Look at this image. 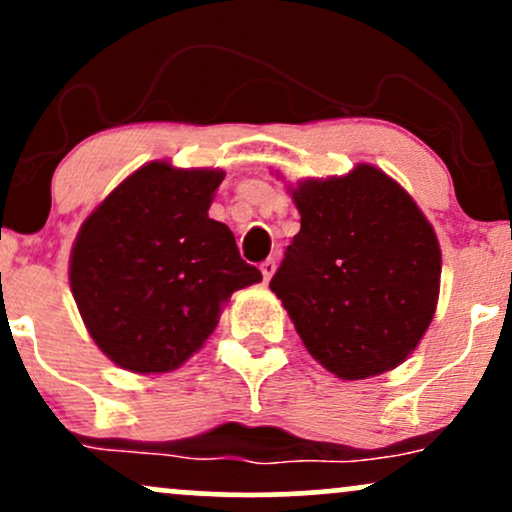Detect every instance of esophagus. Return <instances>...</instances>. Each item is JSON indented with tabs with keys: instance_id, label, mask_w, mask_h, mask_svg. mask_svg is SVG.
<instances>
[{
	"instance_id": "1",
	"label": "esophagus",
	"mask_w": 512,
	"mask_h": 512,
	"mask_svg": "<svg viewBox=\"0 0 512 512\" xmlns=\"http://www.w3.org/2000/svg\"><path fill=\"white\" fill-rule=\"evenodd\" d=\"M260 272H262V276H264V281L272 279L274 272H276V262L272 260V257H269V260H264V262L260 264Z\"/></svg>"
}]
</instances>
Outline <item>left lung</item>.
<instances>
[{
  "label": "left lung",
  "mask_w": 512,
  "mask_h": 512,
  "mask_svg": "<svg viewBox=\"0 0 512 512\" xmlns=\"http://www.w3.org/2000/svg\"><path fill=\"white\" fill-rule=\"evenodd\" d=\"M301 231L269 289L320 366L363 380L399 366L431 325L440 245L424 211L383 170L291 187Z\"/></svg>",
  "instance_id": "obj_1"
}]
</instances>
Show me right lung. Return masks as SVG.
I'll return each mask as SVG.
<instances>
[{"label":"right lung","mask_w":512,"mask_h":512,"mask_svg":"<svg viewBox=\"0 0 512 512\" xmlns=\"http://www.w3.org/2000/svg\"><path fill=\"white\" fill-rule=\"evenodd\" d=\"M221 168L151 161L81 223L69 286L98 349L132 373H168L202 349L233 291L262 281L209 219Z\"/></svg>","instance_id":"1"}]
</instances>
